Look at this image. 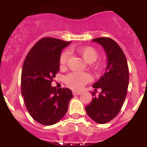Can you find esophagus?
Returning <instances> with one entry per match:
<instances>
[{"label": "esophagus", "instance_id": "34e87169", "mask_svg": "<svg viewBox=\"0 0 147 147\" xmlns=\"http://www.w3.org/2000/svg\"><path fill=\"white\" fill-rule=\"evenodd\" d=\"M81 92L80 91H73V95L74 96H77V95H80L81 94Z\"/></svg>", "mask_w": 147, "mask_h": 147}]
</instances>
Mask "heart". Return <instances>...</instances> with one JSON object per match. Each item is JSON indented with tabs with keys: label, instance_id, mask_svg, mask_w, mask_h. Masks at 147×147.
Here are the masks:
<instances>
[{
	"label": "heart",
	"instance_id": "heart-1",
	"mask_svg": "<svg viewBox=\"0 0 147 147\" xmlns=\"http://www.w3.org/2000/svg\"><path fill=\"white\" fill-rule=\"evenodd\" d=\"M74 50L83 59L89 64L93 63L98 57V53L96 49L91 46H82L76 48ZM69 58V53L67 51H63L59 57V65L60 67H65L67 65ZM94 69L96 71H101L102 70V65L100 63L95 64ZM91 77L88 73H71L64 78V81L67 87L73 90H80L85 84L89 82Z\"/></svg>",
	"mask_w": 147,
	"mask_h": 147
}]
</instances>
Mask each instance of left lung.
I'll use <instances>...</instances> for the list:
<instances>
[{
  "label": "left lung",
  "mask_w": 147,
  "mask_h": 147,
  "mask_svg": "<svg viewBox=\"0 0 147 147\" xmlns=\"http://www.w3.org/2000/svg\"><path fill=\"white\" fill-rule=\"evenodd\" d=\"M101 45L107 55V64L103 76L93 87L101 88L96 96L85 107L89 117L98 124H105L113 119L120 112L127 93L129 85V68L127 61L121 47L109 37H98L92 40Z\"/></svg>",
  "instance_id": "obj_1"
}]
</instances>
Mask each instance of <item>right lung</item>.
Here are the masks:
<instances>
[{
    "mask_svg": "<svg viewBox=\"0 0 147 147\" xmlns=\"http://www.w3.org/2000/svg\"><path fill=\"white\" fill-rule=\"evenodd\" d=\"M71 42L44 37L27 54L21 74V93L30 115L49 126L57 123L67 111L72 91L53 88V78L59 71L61 51Z\"/></svg>",
    "mask_w": 147,
    "mask_h": 147,
    "instance_id": "add662e5",
    "label": "right lung"
}]
</instances>
